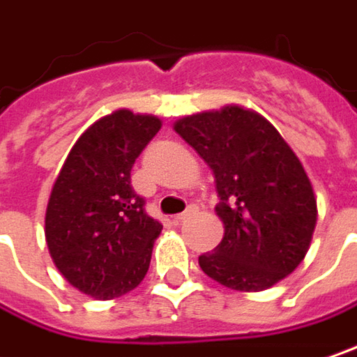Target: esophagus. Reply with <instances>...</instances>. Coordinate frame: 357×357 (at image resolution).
<instances>
[{
    "instance_id": "1",
    "label": "esophagus",
    "mask_w": 357,
    "mask_h": 357,
    "mask_svg": "<svg viewBox=\"0 0 357 357\" xmlns=\"http://www.w3.org/2000/svg\"><path fill=\"white\" fill-rule=\"evenodd\" d=\"M196 212H198V206H188V210H185V212H181V214L176 216V222L185 220L188 216H192V214H196Z\"/></svg>"
}]
</instances>
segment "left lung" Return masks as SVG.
<instances>
[{"mask_svg": "<svg viewBox=\"0 0 357 357\" xmlns=\"http://www.w3.org/2000/svg\"><path fill=\"white\" fill-rule=\"evenodd\" d=\"M216 178L224 238L198 259L228 289L262 291L303 261L317 222V202L301 161L279 131L241 107L176 123Z\"/></svg>", "mask_w": 357, "mask_h": 357, "instance_id": "left-lung-1", "label": "left lung"}]
</instances>
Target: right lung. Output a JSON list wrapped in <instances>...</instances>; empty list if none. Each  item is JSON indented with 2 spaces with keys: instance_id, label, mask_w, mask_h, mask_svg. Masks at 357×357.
Masks as SVG:
<instances>
[{
  "instance_id": "add662e5",
  "label": "right lung",
  "mask_w": 357,
  "mask_h": 357,
  "mask_svg": "<svg viewBox=\"0 0 357 357\" xmlns=\"http://www.w3.org/2000/svg\"><path fill=\"white\" fill-rule=\"evenodd\" d=\"M158 116L116 111L74 143L54 181L46 242L68 283L95 299H115L147 275L161 224L131 185L139 153L158 135Z\"/></svg>"
}]
</instances>
